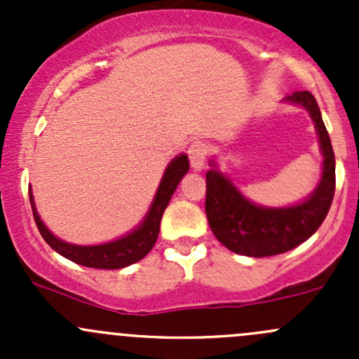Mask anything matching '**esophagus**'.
<instances>
[{
    "mask_svg": "<svg viewBox=\"0 0 359 359\" xmlns=\"http://www.w3.org/2000/svg\"><path fill=\"white\" fill-rule=\"evenodd\" d=\"M206 154H208V149H206V144H203L201 140H196V142L187 147V156H189L191 166L194 170H201L205 166Z\"/></svg>",
    "mask_w": 359,
    "mask_h": 359,
    "instance_id": "obj_1",
    "label": "esophagus"
}]
</instances>
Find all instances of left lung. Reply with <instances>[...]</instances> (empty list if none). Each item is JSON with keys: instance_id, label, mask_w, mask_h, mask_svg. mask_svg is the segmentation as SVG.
Listing matches in <instances>:
<instances>
[{"instance_id": "left-lung-1", "label": "left lung", "mask_w": 359, "mask_h": 359, "mask_svg": "<svg viewBox=\"0 0 359 359\" xmlns=\"http://www.w3.org/2000/svg\"><path fill=\"white\" fill-rule=\"evenodd\" d=\"M314 119L323 151V177L313 196L288 208H262L241 196L229 179L210 170L206 173L205 212L217 240L234 253L271 257L299 247L323 224L335 193V154L313 93L304 90L288 97Z\"/></svg>"}]
</instances>
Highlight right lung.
I'll return each instance as SVG.
<instances>
[{
  "instance_id": "obj_1",
  "label": "right lung",
  "mask_w": 359,
  "mask_h": 359,
  "mask_svg": "<svg viewBox=\"0 0 359 359\" xmlns=\"http://www.w3.org/2000/svg\"><path fill=\"white\" fill-rule=\"evenodd\" d=\"M187 170H189V159H187L186 154H180V156H177L170 163L144 224L139 229L130 233L128 236L121 238V240L111 241V243L106 245H97V247H79V245H69L66 241L59 240L41 222L38 212H36L31 191H29V200H31L34 222L38 226L39 233H41L43 240L57 253L72 260V262L79 264V266L95 267V269H121V267L130 266V264L139 262L154 247L159 234V224H161L163 212L168 206L170 198L175 193L180 179L186 175Z\"/></svg>"
}]
</instances>
